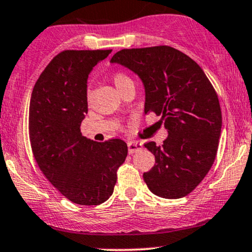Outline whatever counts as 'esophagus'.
Wrapping results in <instances>:
<instances>
[{"label": "esophagus", "mask_w": 252, "mask_h": 252, "mask_svg": "<svg viewBox=\"0 0 252 252\" xmlns=\"http://www.w3.org/2000/svg\"><path fill=\"white\" fill-rule=\"evenodd\" d=\"M141 148H142V145H141L140 142H135V141H130V142H128L129 154L136 153V152H139Z\"/></svg>", "instance_id": "34e87169"}]
</instances>
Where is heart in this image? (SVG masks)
<instances>
[{"label":"heart","instance_id":"heart-1","mask_svg":"<svg viewBox=\"0 0 252 252\" xmlns=\"http://www.w3.org/2000/svg\"><path fill=\"white\" fill-rule=\"evenodd\" d=\"M113 82H115L116 87H117L118 91H120L126 85L132 84V80L128 75H126V74H124V73H116L115 75H113Z\"/></svg>","mask_w":252,"mask_h":252}]
</instances>
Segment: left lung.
Segmentation results:
<instances>
[{
	"instance_id": "1",
	"label": "left lung",
	"mask_w": 252,
	"mask_h": 252,
	"mask_svg": "<svg viewBox=\"0 0 252 252\" xmlns=\"http://www.w3.org/2000/svg\"><path fill=\"white\" fill-rule=\"evenodd\" d=\"M111 63L139 75L145 113L161 116L167 129L161 146L145 143L156 157L154 166L143 173L148 189L159 197H184L202 182L217 157L222 118L214 87L195 61L171 46L123 49Z\"/></svg>"
}]
</instances>
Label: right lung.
<instances>
[{
  "label": "right lung",
  "instance_id": "obj_1",
  "mask_svg": "<svg viewBox=\"0 0 252 252\" xmlns=\"http://www.w3.org/2000/svg\"><path fill=\"white\" fill-rule=\"evenodd\" d=\"M111 51L60 52L40 74L30 101V141L38 166L63 196L82 206H96L112 195L128 154L123 140L95 142L80 130L88 111V75Z\"/></svg>",
  "mask_w": 252,
  "mask_h": 252
}]
</instances>
